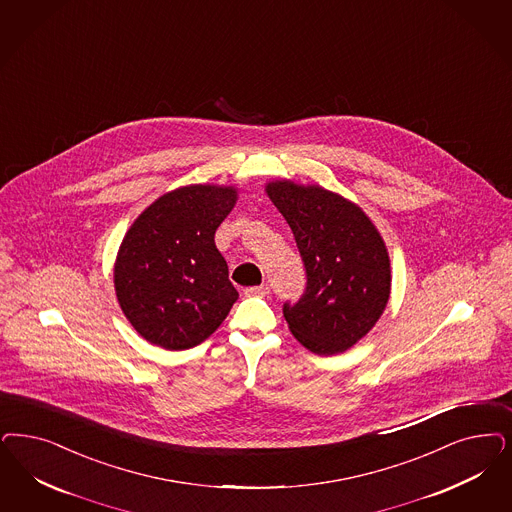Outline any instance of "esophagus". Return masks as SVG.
I'll return each mask as SVG.
<instances>
[{"mask_svg":"<svg viewBox=\"0 0 512 512\" xmlns=\"http://www.w3.org/2000/svg\"><path fill=\"white\" fill-rule=\"evenodd\" d=\"M246 297H263V295H268V287L266 285H257V287H247Z\"/></svg>","mask_w":512,"mask_h":512,"instance_id":"34e87169","label":"esophagus"}]
</instances>
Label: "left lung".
Masks as SVG:
<instances>
[{"instance_id":"8db88e82","label":"left lung","mask_w":512,"mask_h":512,"mask_svg":"<svg viewBox=\"0 0 512 512\" xmlns=\"http://www.w3.org/2000/svg\"><path fill=\"white\" fill-rule=\"evenodd\" d=\"M265 193L293 230L306 268V293L283 306L291 335L318 355L355 346L384 314L391 265L371 217L321 185L274 179Z\"/></svg>"}]
</instances>
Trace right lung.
<instances>
[{
	"label": "right lung",
	"mask_w": 512,
	"mask_h": 512,
	"mask_svg": "<svg viewBox=\"0 0 512 512\" xmlns=\"http://www.w3.org/2000/svg\"><path fill=\"white\" fill-rule=\"evenodd\" d=\"M238 187L194 183L159 196L126 230L113 266L115 295L149 344L189 350L217 331L238 291L215 246Z\"/></svg>",
	"instance_id": "right-lung-1"
}]
</instances>
